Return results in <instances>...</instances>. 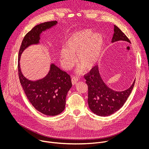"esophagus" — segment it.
Returning <instances> with one entry per match:
<instances>
[{
	"instance_id": "1",
	"label": "esophagus",
	"mask_w": 149,
	"mask_h": 149,
	"mask_svg": "<svg viewBox=\"0 0 149 149\" xmlns=\"http://www.w3.org/2000/svg\"><path fill=\"white\" fill-rule=\"evenodd\" d=\"M71 81H72V85H75V84L78 82V78H77V77H73L72 78Z\"/></svg>"
}]
</instances>
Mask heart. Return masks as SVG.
<instances>
[{
	"label": "heart",
	"mask_w": 149,
	"mask_h": 149,
	"mask_svg": "<svg viewBox=\"0 0 149 149\" xmlns=\"http://www.w3.org/2000/svg\"><path fill=\"white\" fill-rule=\"evenodd\" d=\"M104 45L102 35L84 29L71 33L67 38L65 47L61 48L59 58L63 67L72 68L75 63V56L80 69H91L98 61Z\"/></svg>",
	"instance_id": "1"
}]
</instances>
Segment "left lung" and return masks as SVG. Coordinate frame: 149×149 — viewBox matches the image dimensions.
<instances>
[{
  "label": "left lung",
  "mask_w": 149,
  "mask_h": 149,
  "mask_svg": "<svg viewBox=\"0 0 149 149\" xmlns=\"http://www.w3.org/2000/svg\"><path fill=\"white\" fill-rule=\"evenodd\" d=\"M120 40L130 43V40L116 25L112 43ZM88 87V104L91 111L95 114L106 117L110 116L121 109L129 97L135 83L124 91H116L110 88L101 78L98 66L94 67L88 75L84 76Z\"/></svg>",
  "instance_id": "left-lung-1"
}]
</instances>
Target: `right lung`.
I'll list each match as a JSON object with an SVG mask.
<instances>
[{"label":"right lung","mask_w":149,"mask_h":149,"mask_svg":"<svg viewBox=\"0 0 149 149\" xmlns=\"http://www.w3.org/2000/svg\"><path fill=\"white\" fill-rule=\"evenodd\" d=\"M57 24V21H51L33 28L25 36L18 56L19 78L28 99L36 110L50 116L58 115L65 109L66 97L72 87L70 76L51 63L49 71L44 78L31 81L27 79L21 71L20 59L21 55L27 48L40 43L42 32Z\"/></svg>","instance_id":"obj_1"}]
</instances>
